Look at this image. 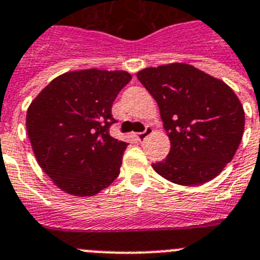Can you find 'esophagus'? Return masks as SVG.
Here are the masks:
<instances>
[{
  "label": "esophagus",
  "mask_w": 260,
  "mask_h": 260,
  "mask_svg": "<svg viewBox=\"0 0 260 260\" xmlns=\"http://www.w3.org/2000/svg\"><path fill=\"white\" fill-rule=\"evenodd\" d=\"M151 133H153V128L149 127V125H146V128H145L144 132L137 133V140H139V141H142V140L146 139L147 136L151 135Z\"/></svg>",
  "instance_id": "obj_1"
}]
</instances>
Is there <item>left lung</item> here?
Returning <instances> with one entry per match:
<instances>
[{"mask_svg": "<svg viewBox=\"0 0 260 260\" xmlns=\"http://www.w3.org/2000/svg\"><path fill=\"white\" fill-rule=\"evenodd\" d=\"M137 79L158 104L171 140L168 156L153 163L154 170L180 185H200L216 177L244 135V107L235 92L185 63L145 69Z\"/></svg>", "mask_w": 260, "mask_h": 260, "instance_id": "1", "label": "left lung"}]
</instances>
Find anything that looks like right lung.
Segmentation results:
<instances>
[{
	"instance_id": "obj_1",
	"label": "right lung",
	"mask_w": 260,
	"mask_h": 260,
	"mask_svg": "<svg viewBox=\"0 0 260 260\" xmlns=\"http://www.w3.org/2000/svg\"><path fill=\"white\" fill-rule=\"evenodd\" d=\"M125 71L84 70L58 76L27 111L37 162L72 196H94L118 177L127 142L110 135L111 107L131 81Z\"/></svg>"
}]
</instances>
